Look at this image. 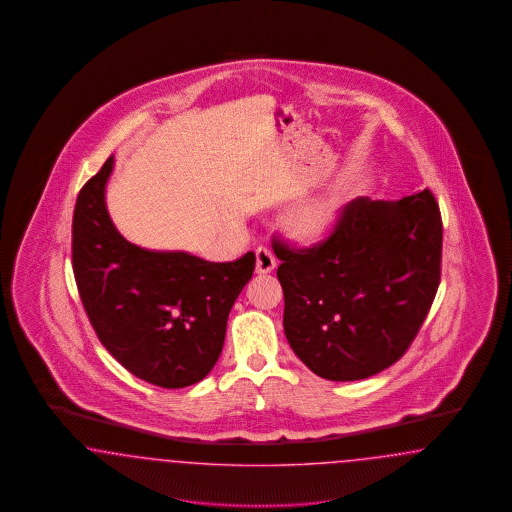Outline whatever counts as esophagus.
Wrapping results in <instances>:
<instances>
[{
  "mask_svg": "<svg viewBox=\"0 0 512 512\" xmlns=\"http://www.w3.org/2000/svg\"><path fill=\"white\" fill-rule=\"evenodd\" d=\"M276 268V259L270 249L257 247L255 251V272L257 274H270Z\"/></svg>",
  "mask_w": 512,
  "mask_h": 512,
  "instance_id": "34e87169",
  "label": "esophagus"
}]
</instances>
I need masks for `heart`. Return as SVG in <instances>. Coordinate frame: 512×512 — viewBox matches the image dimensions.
Masks as SVG:
<instances>
[{"label":"heart","instance_id":"b5f03b06","mask_svg":"<svg viewBox=\"0 0 512 512\" xmlns=\"http://www.w3.org/2000/svg\"><path fill=\"white\" fill-rule=\"evenodd\" d=\"M345 198L347 184L335 183L326 192L295 205L287 215L291 234L305 244L326 240L343 213Z\"/></svg>","mask_w":512,"mask_h":512}]
</instances>
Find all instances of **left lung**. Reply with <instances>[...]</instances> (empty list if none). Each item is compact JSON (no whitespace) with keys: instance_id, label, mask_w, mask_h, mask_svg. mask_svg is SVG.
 Here are the masks:
<instances>
[{"instance_id":"8db88e82","label":"left lung","mask_w":512,"mask_h":512,"mask_svg":"<svg viewBox=\"0 0 512 512\" xmlns=\"http://www.w3.org/2000/svg\"><path fill=\"white\" fill-rule=\"evenodd\" d=\"M274 253L289 347L328 381L368 379L402 358L429 314L442 217L427 188L396 202L360 196L326 242H274Z\"/></svg>"}]
</instances>
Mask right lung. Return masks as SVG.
Returning <instances> with one entry per match:
<instances>
[{"mask_svg": "<svg viewBox=\"0 0 512 512\" xmlns=\"http://www.w3.org/2000/svg\"><path fill=\"white\" fill-rule=\"evenodd\" d=\"M114 156L76 200L72 266L83 308L104 348L162 389L202 381L217 364L226 320L255 270V253L209 263L188 251L131 244L106 209Z\"/></svg>", "mask_w": 512, "mask_h": 512, "instance_id": "obj_1", "label": "right lung"}]
</instances>
